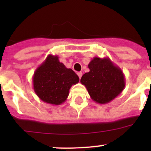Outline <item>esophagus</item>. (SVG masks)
<instances>
[{
    "label": "esophagus",
    "instance_id": "obj_1",
    "mask_svg": "<svg viewBox=\"0 0 151 151\" xmlns=\"http://www.w3.org/2000/svg\"><path fill=\"white\" fill-rule=\"evenodd\" d=\"M77 75H78L79 78H80V79H81V77H82V76H83V73H82V72H77Z\"/></svg>",
    "mask_w": 151,
    "mask_h": 151
}]
</instances>
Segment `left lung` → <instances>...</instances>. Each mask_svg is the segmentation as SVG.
Returning <instances> with one entry per match:
<instances>
[{"mask_svg": "<svg viewBox=\"0 0 151 151\" xmlns=\"http://www.w3.org/2000/svg\"><path fill=\"white\" fill-rule=\"evenodd\" d=\"M88 68L90 71L83 74L80 82L95 102L107 104L121 93L126 85L124 74L109 58L94 57Z\"/></svg>", "mask_w": 151, "mask_h": 151, "instance_id": "1", "label": "left lung"}]
</instances>
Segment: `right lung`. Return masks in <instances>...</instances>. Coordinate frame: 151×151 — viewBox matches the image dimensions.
<instances>
[{
    "label": "right lung",
    "mask_w": 151,
    "mask_h": 151,
    "mask_svg": "<svg viewBox=\"0 0 151 151\" xmlns=\"http://www.w3.org/2000/svg\"><path fill=\"white\" fill-rule=\"evenodd\" d=\"M79 77L59 61L58 56L49 55L35 71L33 90L44 102L60 105L66 100L69 89L79 83Z\"/></svg>",
    "instance_id": "right-lung-1"
}]
</instances>
